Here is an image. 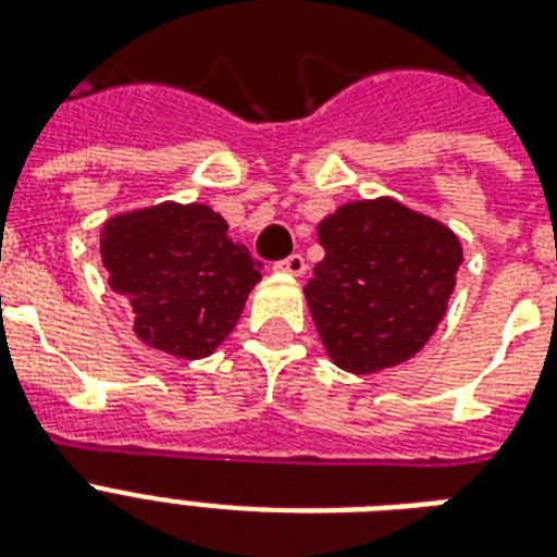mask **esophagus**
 I'll list each match as a JSON object with an SVG mask.
<instances>
[{"label": "esophagus", "instance_id": "1", "mask_svg": "<svg viewBox=\"0 0 557 557\" xmlns=\"http://www.w3.org/2000/svg\"><path fill=\"white\" fill-rule=\"evenodd\" d=\"M277 271H286V274H295V277H300L306 271V260L304 253H288L286 260H280L277 265H274Z\"/></svg>", "mask_w": 557, "mask_h": 557}]
</instances>
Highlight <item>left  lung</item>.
<instances>
[{"mask_svg":"<svg viewBox=\"0 0 557 557\" xmlns=\"http://www.w3.org/2000/svg\"><path fill=\"white\" fill-rule=\"evenodd\" d=\"M323 257L306 304L330 358L367 375L416 356L431 338L462 262L448 227L393 199L352 201L318 225Z\"/></svg>","mask_w":557,"mask_h":557,"instance_id":"left-lung-1","label":"left lung"}]
</instances>
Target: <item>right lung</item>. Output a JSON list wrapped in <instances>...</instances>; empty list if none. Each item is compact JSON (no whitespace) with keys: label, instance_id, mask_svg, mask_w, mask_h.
<instances>
[{"label":"right lung","instance_id":"1","mask_svg":"<svg viewBox=\"0 0 557 557\" xmlns=\"http://www.w3.org/2000/svg\"><path fill=\"white\" fill-rule=\"evenodd\" d=\"M208 205H156L109 219L100 253L129 300L135 335L176 358H205L231 335L262 262L227 239Z\"/></svg>","mask_w":557,"mask_h":557}]
</instances>
